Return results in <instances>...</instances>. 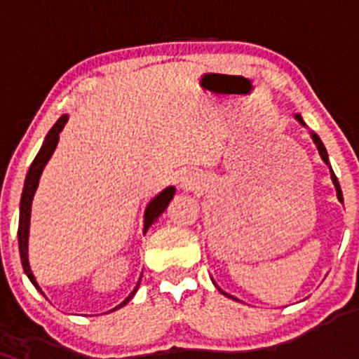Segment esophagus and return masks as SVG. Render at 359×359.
<instances>
[{"label":"esophagus","instance_id":"34e87169","mask_svg":"<svg viewBox=\"0 0 359 359\" xmlns=\"http://www.w3.org/2000/svg\"><path fill=\"white\" fill-rule=\"evenodd\" d=\"M177 184H179V187L184 189V191H191V189L199 185V180H197V177L192 175L191 172H180V175L177 177Z\"/></svg>","mask_w":359,"mask_h":359}]
</instances>
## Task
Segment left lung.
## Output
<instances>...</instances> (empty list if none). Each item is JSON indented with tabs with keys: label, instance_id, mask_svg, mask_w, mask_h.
<instances>
[{
	"label": "left lung",
	"instance_id": "1",
	"mask_svg": "<svg viewBox=\"0 0 359 359\" xmlns=\"http://www.w3.org/2000/svg\"><path fill=\"white\" fill-rule=\"evenodd\" d=\"M294 118L297 119V121H299L300 125H302L304 128H307V125H306V123H304V119H302V116H300L299 113H297V114H294ZM309 133H311V138H312V142H314V145L317 147V151H319V155H320V158H323V162L325 163V165L329 167V174H331V180H332V184H334V189H336V196H337V201H339V203H344V201H343V192H341V185H339V182H337V177L334 175V172H332V168H331V163H329L327 150H325V147H324L323 140H320V138H319V135L314 133V131H309ZM219 290H221V288H219ZM221 294H224V292L221 290ZM224 295H228V294H224ZM228 297H231V295H228Z\"/></svg>",
	"mask_w": 359,
	"mask_h": 359
}]
</instances>
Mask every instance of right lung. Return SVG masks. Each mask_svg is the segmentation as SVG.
Returning a JSON list of instances; mask_svg holds the SVG:
<instances>
[{
  "label": "right lung",
  "mask_w": 359,
  "mask_h": 359,
  "mask_svg": "<svg viewBox=\"0 0 359 359\" xmlns=\"http://www.w3.org/2000/svg\"><path fill=\"white\" fill-rule=\"evenodd\" d=\"M67 119H69L67 114H62V116L57 119L55 125L52 126V130L47 133V137H45L43 145H42V148H40L39 154H36L34 163H32L30 170H28V174H27V179H25L22 201H20V222H18L20 257H22V265H23L25 273H27V277L30 278V282L34 283L36 290H39L42 295H43L42 288H40L39 283H36L34 271H32V269H30V262H28V234H30L32 203H34V196H35V192H36V187H39L40 175H42L45 165H47V162H48V160H50V156L53 155V151H55L57 143H59V135H60V131L64 130V126H65V123H67ZM174 194H175V187H172V185H170V187L163 189V191L160 192L158 196H155L154 199H151L150 203H148L147 209H145V216H143V234L148 231V228H150V226L154 224L156 219H158L160 214L165 211L168 203H170V201L174 199ZM140 280H142V277H140ZM140 280H138L137 287L133 288V292H131V294L128 295V297L123 300V302L119 304V306H116L114 309H111V311H118V309H121L123 306H126V304L130 302L131 299H133V295L137 294V290H138Z\"/></svg>",
  "instance_id": "1"
}]
</instances>
